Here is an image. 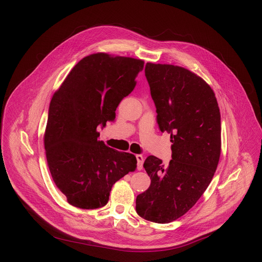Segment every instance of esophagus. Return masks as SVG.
<instances>
[{"label":"esophagus","instance_id":"34e87169","mask_svg":"<svg viewBox=\"0 0 262 262\" xmlns=\"http://www.w3.org/2000/svg\"><path fill=\"white\" fill-rule=\"evenodd\" d=\"M136 158H137V169L142 170L143 169L144 157L142 155H136Z\"/></svg>","mask_w":262,"mask_h":262}]
</instances>
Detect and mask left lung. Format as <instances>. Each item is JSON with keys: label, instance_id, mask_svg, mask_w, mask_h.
Instances as JSON below:
<instances>
[{"label": "left lung", "instance_id": "left-lung-1", "mask_svg": "<svg viewBox=\"0 0 262 262\" xmlns=\"http://www.w3.org/2000/svg\"><path fill=\"white\" fill-rule=\"evenodd\" d=\"M145 76L159 128L171 134L172 159L167 168L155 156L145 159L150 185L136 211L163 224L188 212L209 186L221 154V115L211 87L188 69L147 62Z\"/></svg>", "mask_w": 262, "mask_h": 262}]
</instances>
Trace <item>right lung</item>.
Wrapping results in <instances>:
<instances>
[{"label":"right lung","mask_w":262,"mask_h":262,"mask_svg":"<svg viewBox=\"0 0 262 262\" xmlns=\"http://www.w3.org/2000/svg\"><path fill=\"white\" fill-rule=\"evenodd\" d=\"M143 67L141 59L94 53L73 67L53 95L45 133L47 161L55 185L74 207H103L114 184L137 168L135 155L108 147L96 128L115 120Z\"/></svg>","instance_id":"right-lung-1"}]
</instances>
